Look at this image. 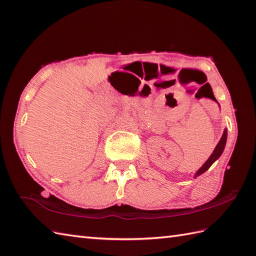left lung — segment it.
Returning a JSON list of instances; mask_svg holds the SVG:
<instances>
[{
    "mask_svg": "<svg viewBox=\"0 0 256 256\" xmlns=\"http://www.w3.org/2000/svg\"><path fill=\"white\" fill-rule=\"evenodd\" d=\"M226 135H228V133H226V130H224V134H222V138H221V140H219V143H218V145L216 146V148H214V153L211 154V156L209 157L208 158V160H206L204 164V166L200 168V170L197 172V174H196V177L197 176H199V175H201V174H204L206 170H209V167L214 164V162L219 158L220 157V155L222 154V152H224V146H226Z\"/></svg>",
    "mask_w": 256,
    "mask_h": 256,
    "instance_id": "obj_1",
    "label": "left lung"
}]
</instances>
